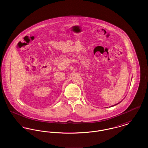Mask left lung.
<instances>
[{
  "instance_id": "left-lung-1",
  "label": "left lung",
  "mask_w": 148,
  "mask_h": 148,
  "mask_svg": "<svg viewBox=\"0 0 148 148\" xmlns=\"http://www.w3.org/2000/svg\"><path fill=\"white\" fill-rule=\"evenodd\" d=\"M121 101H120V102H121ZM120 102H119V103H118V104H115V105H114V106H110V107H112V106H116V105H117V104H119V103H120Z\"/></svg>"
}]
</instances>
